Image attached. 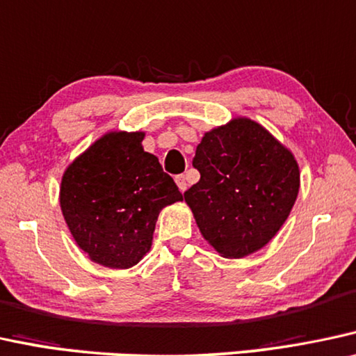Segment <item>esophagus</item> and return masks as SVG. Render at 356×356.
I'll return each mask as SVG.
<instances>
[{"label": "esophagus", "mask_w": 356, "mask_h": 356, "mask_svg": "<svg viewBox=\"0 0 356 356\" xmlns=\"http://www.w3.org/2000/svg\"><path fill=\"white\" fill-rule=\"evenodd\" d=\"M175 184H177L179 191H181V192L187 191V181H186V175H184V174L175 175Z\"/></svg>", "instance_id": "esophagus-1"}]
</instances>
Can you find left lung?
<instances>
[{
	"instance_id": "1",
	"label": "left lung",
	"mask_w": 356,
	"mask_h": 356,
	"mask_svg": "<svg viewBox=\"0 0 356 356\" xmlns=\"http://www.w3.org/2000/svg\"><path fill=\"white\" fill-rule=\"evenodd\" d=\"M192 165L200 181L184 199L202 235L225 258L263 248L298 199L294 156L251 120H233L205 133Z\"/></svg>"
}]
</instances>
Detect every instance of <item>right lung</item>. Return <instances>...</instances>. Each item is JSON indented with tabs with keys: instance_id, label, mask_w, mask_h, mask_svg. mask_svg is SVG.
<instances>
[{
	"instance_id": "1",
	"label": "right lung",
	"mask_w": 356,
	"mask_h": 356,
	"mask_svg": "<svg viewBox=\"0 0 356 356\" xmlns=\"http://www.w3.org/2000/svg\"><path fill=\"white\" fill-rule=\"evenodd\" d=\"M145 133H110L65 170L62 213L72 236L98 264L126 269L151 248L159 211L182 193L156 156L143 149Z\"/></svg>"
}]
</instances>
